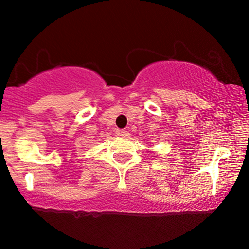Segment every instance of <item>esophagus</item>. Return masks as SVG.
I'll list each match as a JSON object with an SVG mask.
<instances>
[{
    "instance_id": "esophagus-1",
    "label": "esophagus",
    "mask_w": 249,
    "mask_h": 249,
    "mask_svg": "<svg viewBox=\"0 0 249 249\" xmlns=\"http://www.w3.org/2000/svg\"><path fill=\"white\" fill-rule=\"evenodd\" d=\"M119 134H121L123 138H130V136H131V134L128 133V131H126V130L119 131Z\"/></svg>"
}]
</instances>
